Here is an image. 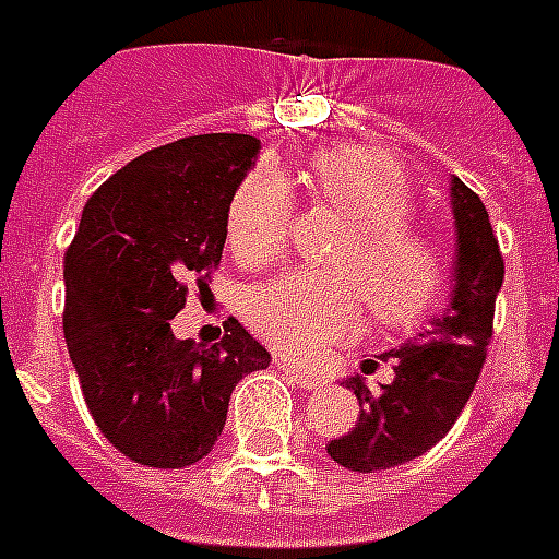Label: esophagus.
Wrapping results in <instances>:
<instances>
[{"instance_id":"obj_1","label":"esophagus","mask_w":559,"mask_h":559,"mask_svg":"<svg viewBox=\"0 0 559 559\" xmlns=\"http://www.w3.org/2000/svg\"><path fill=\"white\" fill-rule=\"evenodd\" d=\"M275 366L287 373V380L293 382V385H298V389H322V385H324V380L319 377V373L301 371L298 366H289L287 359H275Z\"/></svg>"}]
</instances>
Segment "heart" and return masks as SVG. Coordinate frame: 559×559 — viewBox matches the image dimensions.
<instances>
[{
  "mask_svg": "<svg viewBox=\"0 0 559 559\" xmlns=\"http://www.w3.org/2000/svg\"><path fill=\"white\" fill-rule=\"evenodd\" d=\"M313 191L348 219L331 252V272L298 270L254 289L246 319L284 357L316 359L357 336L366 306L385 328H412L447 289V261L435 240L406 223L412 186L397 162L373 147L342 144L310 156ZM293 193L278 168L258 165L228 202V246L240 263L261 266L287 246Z\"/></svg>",
  "mask_w": 559,
  "mask_h": 559,
  "instance_id": "obj_1",
  "label": "heart"
}]
</instances>
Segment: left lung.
I'll return each mask as SVG.
<instances>
[{
	"instance_id": "8db88e82",
	"label": "left lung",
	"mask_w": 559,
	"mask_h": 559,
	"mask_svg": "<svg viewBox=\"0 0 559 559\" xmlns=\"http://www.w3.org/2000/svg\"><path fill=\"white\" fill-rule=\"evenodd\" d=\"M450 197L455 223L450 305L415 340L380 354L394 368V380L380 391L368 389L359 373L342 382L357 394L359 420L348 435L328 441V455L354 473L397 467L432 450L459 420L485 366L504 261L478 193L452 177Z\"/></svg>"
}]
</instances>
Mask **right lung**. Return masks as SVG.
<instances>
[{
  "instance_id": "right-lung-1",
  "label": "right lung",
  "mask_w": 559,
  "mask_h": 559,
  "mask_svg": "<svg viewBox=\"0 0 559 559\" xmlns=\"http://www.w3.org/2000/svg\"><path fill=\"white\" fill-rule=\"evenodd\" d=\"M261 153L254 135H188L142 153L92 193L66 252L63 333L81 391L112 447L182 469L214 450L228 397L270 350L237 319L211 348L177 340L188 281L205 287L228 202Z\"/></svg>"
}]
</instances>
